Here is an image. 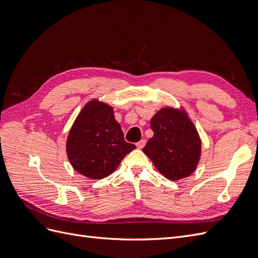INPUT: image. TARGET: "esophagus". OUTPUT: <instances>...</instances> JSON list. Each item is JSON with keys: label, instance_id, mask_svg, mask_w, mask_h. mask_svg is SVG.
I'll list each match as a JSON object with an SVG mask.
<instances>
[{"label": "esophagus", "instance_id": "1", "mask_svg": "<svg viewBox=\"0 0 258 258\" xmlns=\"http://www.w3.org/2000/svg\"><path fill=\"white\" fill-rule=\"evenodd\" d=\"M145 142H146L145 139H142L141 141H139V142L137 143V147H138V148H143L144 145H145Z\"/></svg>", "mask_w": 258, "mask_h": 258}]
</instances>
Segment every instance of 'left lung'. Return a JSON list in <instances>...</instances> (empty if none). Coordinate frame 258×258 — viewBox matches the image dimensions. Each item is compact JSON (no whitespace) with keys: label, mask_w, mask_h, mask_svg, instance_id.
I'll list each match as a JSON object with an SVG mask.
<instances>
[{"label":"left lung","mask_w":258,"mask_h":258,"mask_svg":"<svg viewBox=\"0 0 258 258\" xmlns=\"http://www.w3.org/2000/svg\"><path fill=\"white\" fill-rule=\"evenodd\" d=\"M154 136L143 147L155 167L167 178L177 181L190 175L200 158L201 141L183 111L165 107L151 120Z\"/></svg>","instance_id":"1"}]
</instances>
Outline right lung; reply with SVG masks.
<instances>
[{
	"instance_id": "add662e5",
	"label": "right lung",
	"mask_w": 258,
	"mask_h": 258,
	"mask_svg": "<svg viewBox=\"0 0 258 258\" xmlns=\"http://www.w3.org/2000/svg\"><path fill=\"white\" fill-rule=\"evenodd\" d=\"M135 148V144L124 141L113 107L97 100L85 105L67 141L72 167L79 173L96 179L110 175Z\"/></svg>"
}]
</instances>
